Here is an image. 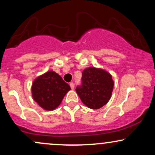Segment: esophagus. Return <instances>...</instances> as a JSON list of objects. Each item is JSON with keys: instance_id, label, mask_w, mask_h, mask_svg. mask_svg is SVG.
Instances as JSON below:
<instances>
[{"instance_id": "1", "label": "esophagus", "mask_w": 155, "mask_h": 155, "mask_svg": "<svg viewBox=\"0 0 155 155\" xmlns=\"http://www.w3.org/2000/svg\"><path fill=\"white\" fill-rule=\"evenodd\" d=\"M70 87H71V88L72 89V90H74V84L73 82H71L70 83Z\"/></svg>"}]
</instances>
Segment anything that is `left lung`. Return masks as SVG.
I'll return each instance as SVG.
<instances>
[{
	"label": "left lung",
	"instance_id": "left-lung-1",
	"mask_svg": "<svg viewBox=\"0 0 155 155\" xmlns=\"http://www.w3.org/2000/svg\"><path fill=\"white\" fill-rule=\"evenodd\" d=\"M113 87L111 74L90 67L83 71L81 84L76 87V91L84 104L92 109H98L111 98Z\"/></svg>",
	"mask_w": 155,
	"mask_h": 155
}]
</instances>
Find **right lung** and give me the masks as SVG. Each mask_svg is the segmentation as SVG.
<instances>
[{
    "label": "right lung",
    "instance_id": "add662e5",
    "mask_svg": "<svg viewBox=\"0 0 155 155\" xmlns=\"http://www.w3.org/2000/svg\"><path fill=\"white\" fill-rule=\"evenodd\" d=\"M71 90L68 84L54 71H48L33 81L32 94L35 102L44 109L51 111L61 104Z\"/></svg>",
    "mask_w": 155,
    "mask_h": 155
}]
</instances>
